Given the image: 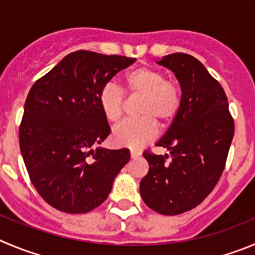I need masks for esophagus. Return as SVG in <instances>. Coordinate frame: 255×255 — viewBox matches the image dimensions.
Instances as JSON below:
<instances>
[{
    "label": "esophagus",
    "mask_w": 255,
    "mask_h": 255,
    "mask_svg": "<svg viewBox=\"0 0 255 255\" xmlns=\"http://www.w3.org/2000/svg\"><path fill=\"white\" fill-rule=\"evenodd\" d=\"M139 153L135 151H130V158H135V157H138Z\"/></svg>",
    "instance_id": "1"
}]
</instances>
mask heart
<instances>
[{"mask_svg":"<svg viewBox=\"0 0 255 255\" xmlns=\"http://www.w3.org/2000/svg\"><path fill=\"white\" fill-rule=\"evenodd\" d=\"M161 69H133L123 77V91L130 98H141L137 114L141 118L128 121L114 128L112 139L114 144L138 149L154 138L157 125L161 128L172 126L182 108L184 92L180 83L166 78ZM102 114L109 123L120 122L125 113V95L112 83H107L98 93Z\"/></svg>","mask_w":255,"mask_h":255,"instance_id":"heart-1","label":"heart"}]
</instances>
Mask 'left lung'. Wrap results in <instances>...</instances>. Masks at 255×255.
I'll return each instance as SVG.
<instances>
[{"instance_id":"1","label":"left lung","mask_w":255,"mask_h":255,"mask_svg":"<svg viewBox=\"0 0 255 255\" xmlns=\"http://www.w3.org/2000/svg\"><path fill=\"white\" fill-rule=\"evenodd\" d=\"M184 92L182 108L156 146L168 154L143 152L149 171L139 185L146 205L162 215L196 208L218 184L234 137L227 94L196 58L176 52L163 56Z\"/></svg>"}]
</instances>
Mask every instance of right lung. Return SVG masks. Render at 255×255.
Masks as SVG:
<instances>
[{
    "mask_svg": "<svg viewBox=\"0 0 255 255\" xmlns=\"http://www.w3.org/2000/svg\"><path fill=\"white\" fill-rule=\"evenodd\" d=\"M134 58L78 50L37 79L18 130L30 180L54 209L85 214L106 201L114 177L129 161L127 148L99 144L111 133L98 93Z\"/></svg>",
    "mask_w": 255,
    "mask_h": 255,
    "instance_id": "1",
    "label": "right lung"
}]
</instances>
